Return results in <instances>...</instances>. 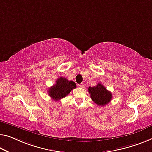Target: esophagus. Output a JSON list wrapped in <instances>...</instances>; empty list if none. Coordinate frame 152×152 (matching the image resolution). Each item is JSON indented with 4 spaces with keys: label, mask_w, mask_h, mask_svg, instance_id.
Here are the masks:
<instances>
[{
    "label": "esophagus",
    "mask_w": 152,
    "mask_h": 152,
    "mask_svg": "<svg viewBox=\"0 0 152 152\" xmlns=\"http://www.w3.org/2000/svg\"><path fill=\"white\" fill-rule=\"evenodd\" d=\"M78 86L79 88H83L84 87V84L83 83H79V84H78Z\"/></svg>",
    "instance_id": "obj_1"
}]
</instances>
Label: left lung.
<instances>
[{"mask_svg": "<svg viewBox=\"0 0 152 152\" xmlns=\"http://www.w3.org/2000/svg\"><path fill=\"white\" fill-rule=\"evenodd\" d=\"M88 92L92 100L99 106L106 105L112 99L111 93L100 83L94 87H89Z\"/></svg>", "mask_w": 152, "mask_h": 152, "instance_id": "1", "label": "left lung"}]
</instances>
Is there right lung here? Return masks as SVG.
I'll use <instances>...</instances> for the list:
<instances>
[{"mask_svg":"<svg viewBox=\"0 0 152 152\" xmlns=\"http://www.w3.org/2000/svg\"><path fill=\"white\" fill-rule=\"evenodd\" d=\"M76 88V83L73 81H69L65 77L58 78L56 83L48 89V94L55 101H58L66 97L72 90Z\"/></svg>","mask_w":152,"mask_h":152,"instance_id":"1","label":"right lung"}]
</instances>
